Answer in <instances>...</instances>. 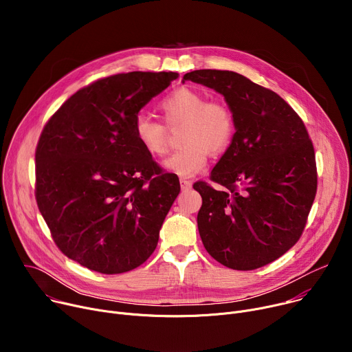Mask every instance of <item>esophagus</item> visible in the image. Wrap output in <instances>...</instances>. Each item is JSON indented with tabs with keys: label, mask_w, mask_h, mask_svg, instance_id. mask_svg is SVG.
<instances>
[{
	"label": "esophagus",
	"mask_w": 352,
	"mask_h": 352,
	"mask_svg": "<svg viewBox=\"0 0 352 352\" xmlns=\"http://www.w3.org/2000/svg\"><path fill=\"white\" fill-rule=\"evenodd\" d=\"M179 184H181L182 190H188V189H190V188H192V181H189V179L181 178V179H179Z\"/></svg>",
	"instance_id": "obj_1"
}]
</instances>
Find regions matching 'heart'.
<instances>
[{
    "label": "heart",
    "instance_id": "obj_1",
    "mask_svg": "<svg viewBox=\"0 0 352 352\" xmlns=\"http://www.w3.org/2000/svg\"><path fill=\"white\" fill-rule=\"evenodd\" d=\"M160 111L168 128L184 124L182 148L168 157L166 168L179 177H193L202 171L212 155H220L231 146L235 135V116L230 106L189 86H179L160 102ZM133 135L139 146L152 157H164L168 152L167 128L147 116H138Z\"/></svg>",
    "mask_w": 352,
    "mask_h": 352
}]
</instances>
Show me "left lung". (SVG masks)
<instances>
[{
	"mask_svg": "<svg viewBox=\"0 0 352 352\" xmlns=\"http://www.w3.org/2000/svg\"><path fill=\"white\" fill-rule=\"evenodd\" d=\"M223 94L235 116L231 146L214 166V189L202 196L200 238L212 258L234 270L266 266L302 235L318 188L314 143L304 121L277 93L232 71L184 75Z\"/></svg>",
	"mask_w": 352,
	"mask_h": 352,
	"instance_id": "1",
	"label": "left lung"
}]
</instances>
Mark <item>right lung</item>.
<instances>
[{
    "label": "right lung",
    "instance_id": "add662e5",
    "mask_svg": "<svg viewBox=\"0 0 352 352\" xmlns=\"http://www.w3.org/2000/svg\"><path fill=\"white\" fill-rule=\"evenodd\" d=\"M177 72H128L78 90L48 120L36 147V200L61 252L120 274L155 252L179 193L133 135L138 113Z\"/></svg>",
    "mask_w": 352,
    "mask_h": 352
}]
</instances>
